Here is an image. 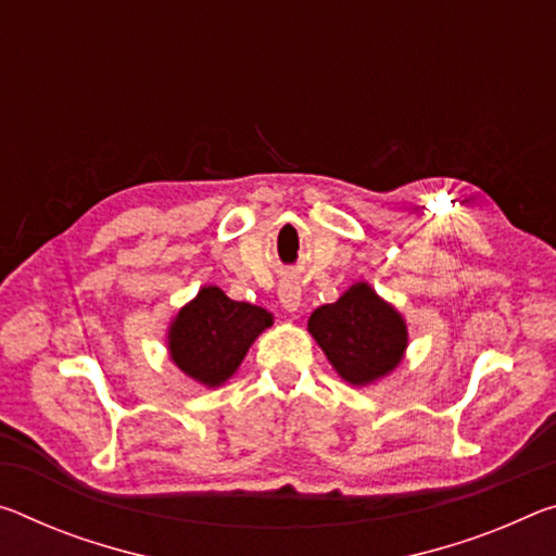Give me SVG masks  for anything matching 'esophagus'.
<instances>
[{
  "label": "esophagus",
  "mask_w": 556,
  "mask_h": 556,
  "mask_svg": "<svg viewBox=\"0 0 556 556\" xmlns=\"http://www.w3.org/2000/svg\"><path fill=\"white\" fill-rule=\"evenodd\" d=\"M277 294H279L281 306H285L287 312H296L299 304H302V287H299L296 281H292V279L281 281Z\"/></svg>",
  "instance_id": "1"
}]
</instances>
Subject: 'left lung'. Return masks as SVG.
Returning <instances> with one entry per match:
<instances>
[{
    "instance_id": "8db88e82",
    "label": "left lung",
    "mask_w": 556,
    "mask_h": 556,
    "mask_svg": "<svg viewBox=\"0 0 556 556\" xmlns=\"http://www.w3.org/2000/svg\"><path fill=\"white\" fill-rule=\"evenodd\" d=\"M309 331L339 376L354 386L391 374L408 343L401 314L368 285H354L339 302L319 306Z\"/></svg>"
}]
</instances>
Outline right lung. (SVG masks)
Masks as SVG:
<instances>
[{"label": "right lung", "instance_id": "add662e5", "mask_svg": "<svg viewBox=\"0 0 556 556\" xmlns=\"http://www.w3.org/2000/svg\"><path fill=\"white\" fill-rule=\"evenodd\" d=\"M267 326L269 312L205 287L175 316L167 343L180 371L205 386H219L237 371L247 349Z\"/></svg>", "mask_w": 556, "mask_h": 556}]
</instances>
